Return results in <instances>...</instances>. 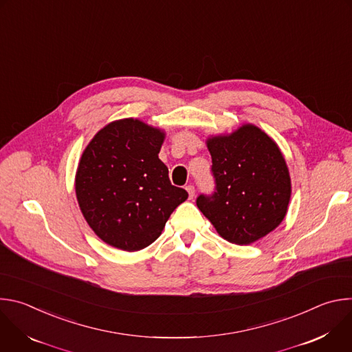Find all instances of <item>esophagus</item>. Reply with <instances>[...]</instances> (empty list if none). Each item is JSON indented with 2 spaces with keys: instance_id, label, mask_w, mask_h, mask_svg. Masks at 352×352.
Instances as JSON below:
<instances>
[{
  "instance_id": "34e87169",
  "label": "esophagus",
  "mask_w": 352,
  "mask_h": 352,
  "mask_svg": "<svg viewBox=\"0 0 352 352\" xmlns=\"http://www.w3.org/2000/svg\"><path fill=\"white\" fill-rule=\"evenodd\" d=\"M186 190H188V195H189V199H193L195 197V188L192 186V185H188L186 188H185Z\"/></svg>"
}]
</instances>
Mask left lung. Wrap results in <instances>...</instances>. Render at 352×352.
Wrapping results in <instances>:
<instances>
[{
    "label": "left lung",
    "mask_w": 352,
    "mask_h": 352,
    "mask_svg": "<svg viewBox=\"0 0 352 352\" xmlns=\"http://www.w3.org/2000/svg\"><path fill=\"white\" fill-rule=\"evenodd\" d=\"M216 192L200 195L199 210L220 236L249 245L266 236L284 220L291 178L278 144L259 126L243 124L231 133L210 135Z\"/></svg>",
    "instance_id": "1"
}]
</instances>
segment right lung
Wrapping results in <instances>:
<instances>
[{
    "mask_svg": "<svg viewBox=\"0 0 352 352\" xmlns=\"http://www.w3.org/2000/svg\"><path fill=\"white\" fill-rule=\"evenodd\" d=\"M166 131L138 118L100 129L85 147L75 174L80 212L107 245L135 252L153 243L188 192L171 185L159 159Z\"/></svg>",
    "mask_w": 352,
    "mask_h": 352,
    "instance_id": "right-lung-1",
    "label": "right lung"
}]
</instances>
